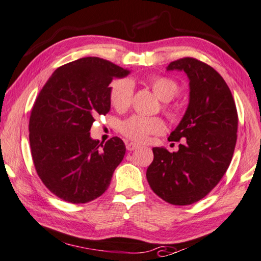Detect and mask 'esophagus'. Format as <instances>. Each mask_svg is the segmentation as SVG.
I'll return each instance as SVG.
<instances>
[{
    "mask_svg": "<svg viewBox=\"0 0 261 261\" xmlns=\"http://www.w3.org/2000/svg\"><path fill=\"white\" fill-rule=\"evenodd\" d=\"M138 147H139V145L136 143H132V142L126 143V150H129V151H134L136 149H138Z\"/></svg>",
    "mask_w": 261,
    "mask_h": 261,
    "instance_id": "obj_1",
    "label": "esophagus"
}]
</instances>
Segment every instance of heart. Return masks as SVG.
Masks as SVG:
<instances>
[{
	"mask_svg": "<svg viewBox=\"0 0 261 261\" xmlns=\"http://www.w3.org/2000/svg\"><path fill=\"white\" fill-rule=\"evenodd\" d=\"M149 84L153 92L162 102H170L179 91V85L176 81L169 77L155 76L149 80ZM134 95V85L129 80H117L111 84L110 102L116 110L119 112L126 111L130 108ZM165 111L171 117H176L177 111L164 106ZM120 132L134 142H145L150 135L161 134L164 130V123L161 118L145 117L135 115L124 120L120 124Z\"/></svg>",
	"mask_w": 261,
	"mask_h": 261,
	"instance_id": "b5f03b06",
	"label": "heart"
}]
</instances>
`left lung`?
<instances>
[{
	"instance_id": "obj_1",
	"label": "left lung",
	"mask_w": 261,
	"mask_h": 261,
	"mask_svg": "<svg viewBox=\"0 0 261 261\" xmlns=\"http://www.w3.org/2000/svg\"><path fill=\"white\" fill-rule=\"evenodd\" d=\"M168 71H184L189 79V106L169 141L179 150L153 147L146 170L152 191L172 205H190L219 182L232 161L238 114L230 88L219 73L196 58L171 62Z\"/></svg>"
}]
</instances>
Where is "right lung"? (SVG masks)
<instances>
[{"label":"right lung","instance_id":"1","mask_svg":"<svg viewBox=\"0 0 261 261\" xmlns=\"http://www.w3.org/2000/svg\"><path fill=\"white\" fill-rule=\"evenodd\" d=\"M129 69L99 57H83L57 68L42 88L29 120L35 169L55 196L72 204L91 201L107 191L125 145L118 137L92 139L97 116L110 111L114 79Z\"/></svg>","mask_w":261,"mask_h":261}]
</instances>
